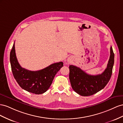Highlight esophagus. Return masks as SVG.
<instances>
[{
  "label": "esophagus",
  "mask_w": 123,
  "mask_h": 123,
  "mask_svg": "<svg viewBox=\"0 0 123 123\" xmlns=\"http://www.w3.org/2000/svg\"><path fill=\"white\" fill-rule=\"evenodd\" d=\"M71 58H68V61H71Z\"/></svg>",
  "instance_id": "esophagus-1"
}]
</instances>
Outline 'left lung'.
<instances>
[{
	"label": "left lung",
	"instance_id": "obj_1",
	"mask_svg": "<svg viewBox=\"0 0 123 123\" xmlns=\"http://www.w3.org/2000/svg\"><path fill=\"white\" fill-rule=\"evenodd\" d=\"M114 62V54L110 47V55L107 68L101 74L91 75L77 67L69 66L70 82L74 91L83 96H88L97 93L104 89L109 81Z\"/></svg>",
	"mask_w": 123,
	"mask_h": 123
}]
</instances>
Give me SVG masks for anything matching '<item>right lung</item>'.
<instances>
[{
    "instance_id": "1",
    "label": "right lung",
    "mask_w": 123,
    "mask_h": 123,
    "mask_svg": "<svg viewBox=\"0 0 123 123\" xmlns=\"http://www.w3.org/2000/svg\"><path fill=\"white\" fill-rule=\"evenodd\" d=\"M14 43L10 52V60L12 72L16 81L23 89L29 92L41 94L46 92L56 74L63 66V63H55L39 71H29L21 67L17 61Z\"/></svg>"
}]
</instances>
